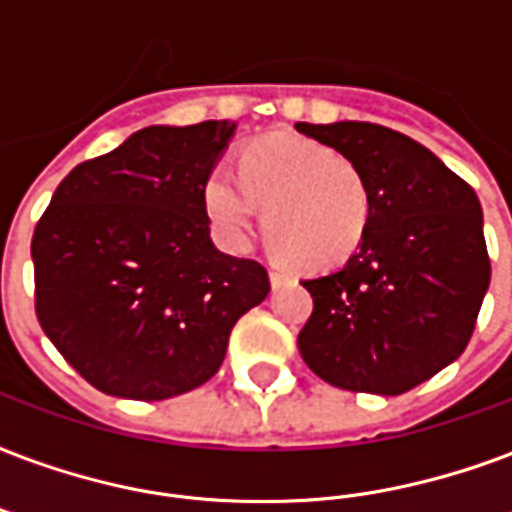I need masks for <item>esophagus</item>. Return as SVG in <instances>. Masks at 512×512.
I'll use <instances>...</instances> for the list:
<instances>
[{"mask_svg": "<svg viewBox=\"0 0 512 512\" xmlns=\"http://www.w3.org/2000/svg\"><path fill=\"white\" fill-rule=\"evenodd\" d=\"M268 276H271V287H282V284H287L292 279L290 273L282 271V268H271V271H268Z\"/></svg>", "mask_w": 512, "mask_h": 512, "instance_id": "34e87169", "label": "esophagus"}]
</instances>
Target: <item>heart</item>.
<instances>
[{
  "label": "heart",
  "mask_w": 512,
  "mask_h": 512,
  "mask_svg": "<svg viewBox=\"0 0 512 512\" xmlns=\"http://www.w3.org/2000/svg\"><path fill=\"white\" fill-rule=\"evenodd\" d=\"M209 220L244 241L263 212L271 247L303 271H327L360 252L376 198L360 163L322 142L265 136L241 152L239 174L214 166L204 182Z\"/></svg>",
  "instance_id": "1"
}]
</instances>
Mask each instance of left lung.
<instances>
[{"mask_svg": "<svg viewBox=\"0 0 512 512\" xmlns=\"http://www.w3.org/2000/svg\"><path fill=\"white\" fill-rule=\"evenodd\" d=\"M295 128L360 163L376 198L360 252L303 282L314 311L298 335L300 357L338 389L403 395L473 338L491 279L478 195L392 128L357 120Z\"/></svg>", "mask_w": 512, "mask_h": 512, "instance_id": "obj_1", "label": "left lung"}]
</instances>
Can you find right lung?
Instances as JSON below:
<instances>
[{
	"mask_svg": "<svg viewBox=\"0 0 512 512\" xmlns=\"http://www.w3.org/2000/svg\"><path fill=\"white\" fill-rule=\"evenodd\" d=\"M233 128H142L77 163L39 217V325L104 395L152 403L206 384L233 325L271 290L265 265L209 239L204 182Z\"/></svg>",
	"mask_w": 512,
	"mask_h": 512,
	"instance_id": "1",
	"label": "right lung"
}]
</instances>
